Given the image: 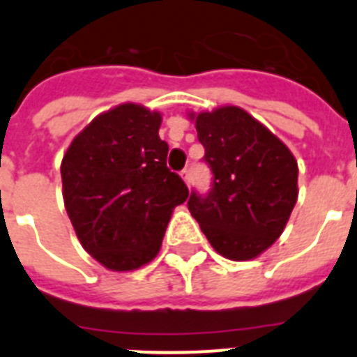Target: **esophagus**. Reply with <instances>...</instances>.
Listing matches in <instances>:
<instances>
[{
    "label": "esophagus",
    "instance_id": "1",
    "mask_svg": "<svg viewBox=\"0 0 357 357\" xmlns=\"http://www.w3.org/2000/svg\"><path fill=\"white\" fill-rule=\"evenodd\" d=\"M181 176H182V178H184L185 184L189 185V182H191V176H189V169H182V172H181Z\"/></svg>",
    "mask_w": 357,
    "mask_h": 357
}]
</instances>
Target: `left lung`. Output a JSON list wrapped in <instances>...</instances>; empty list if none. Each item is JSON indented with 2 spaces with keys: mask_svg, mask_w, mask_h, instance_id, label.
Returning <instances> with one entry per match:
<instances>
[{
  "mask_svg": "<svg viewBox=\"0 0 357 357\" xmlns=\"http://www.w3.org/2000/svg\"><path fill=\"white\" fill-rule=\"evenodd\" d=\"M213 172L206 197L188 207L218 254L255 259L282 234L298 197V166L279 137L234 105L189 114Z\"/></svg>",
  "mask_w": 357,
  "mask_h": 357,
  "instance_id": "left-lung-1",
  "label": "left lung"
}]
</instances>
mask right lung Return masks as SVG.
Here are the masks:
<instances>
[{
    "label": "right lung",
    "instance_id": "add662e5",
    "mask_svg": "<svg viewBox=\"0 0 357 357\" xmlns=\"http://www.w3.org/2000/svg\"><path fill=\"white\" fill-rule=\"evenodd\" d=\"M159 112L123 103L96 116L61 164L62 195L82 247L114 272L150 263L173 209L189 197L166 166Z\"/></svg>",
    "mask_w": 357,
    "mask_h": 357
}]
</instances>
